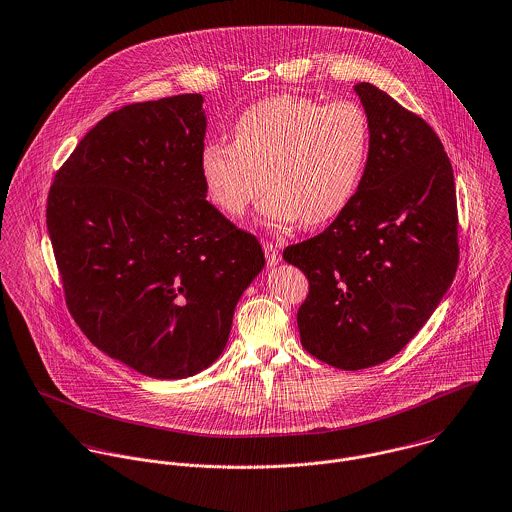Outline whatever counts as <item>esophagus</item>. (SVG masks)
<instances>
[{
	"label": "esophagus",
	"instance_id": "34e87169",
	"mask_svg": "<svg viewBox=\"0 0 512 512\" xmlns=\"http://www.w3.org/2000/svg\"><path fill=\"white\" fill-rule=\"evenodd\" d=\"M264 254H266V262L268 266H278L282 262V254H280V248L272 242H264Z\"/></svg>",
	"mask_w": 512,
	"mask_h": 512
}]
</instances>
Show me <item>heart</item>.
Instances as JSON below:
<instances>
[{
    "instance_id": "b5f03b06",
    "label": "heart",
    "mask_w": 512,
    "mask_h": 512,
    "mask_svg": "<svg viewBox=\"0 0 512 512\" xmlns=\"http://www.w3.org/2000/svg\"><path fill=\"white\" fill-rule=\"evenodd\" d=\"M368 122L349 100L321 104L278 94L246 108L234 142L209 140L199 157L209 199L242 217L262 191L260 217L272 224H323L353 201L365 171Z\"/></svg>"
}]
</instances>
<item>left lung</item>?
Instances as JSON below:
<instances>
[{
  "mask_svg": "<svg viewBox=\"0 0 512 512\" xmlns=\"http://www.w3.org/2000/svg\"><path fill=\"white\" fill-rule=\"evenodd\" d=\"M355 92L368 122L361 185L321 234L284 250L309 280L297 311L301 345L343 370L400 353L459 262L453 169L436 132L370 82Z\"/></svg>",
  "mask_w": 512,
  "mask_h": 512,
  "instance_id": "obj_1",
  "label": "left lung"
}]
</instances>
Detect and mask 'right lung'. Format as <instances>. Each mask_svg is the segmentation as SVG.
<instances>
[{
  "instance_id": "obj_1",
  "label": "right lung",
  "mask_w": 512,
  "mask_h": 512,
  "mask_svg": "<svg viewBox=\"0 0 512 512\" xmlns=\"http://www.w3.org/2000/svg\"><path fill=\"white\" fill-rule=\"evenodd\" d=\"M201 94L124 106L55 175L47 228L82 333L132 370L179 380L213 365L266 258L207 201Z\"/></svg>"
}]
</instances>
